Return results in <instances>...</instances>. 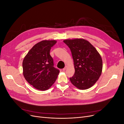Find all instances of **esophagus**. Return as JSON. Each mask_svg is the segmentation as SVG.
I'll return each instance as SVG.
<instances>
[{
  "label": "esophagus",
  "instance_id": "1",
  "mask_svg": "<svg viewBox=\"0 0 124 124\" xmlns=\"http://www.w3.org/2000/svg\"><path fill=\"white\" fill-rule=\"evenodd\" d=\"M67 67H67V66H65V67L64 68H63V69H62V70H63V71H65V70H66L67 69Z\"/></svg>",
  "mask_w": 124,
  "mask_h": 124
}]
</instances>
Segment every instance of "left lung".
Returning a JSON list of instances; mask_svg holds the SVG:
<instances>
[{"label":"left lung","instance_id":"obj_1","mask_svg":"<svg viewBox=\"0 0 124 124\" xmlns=\"http://www.w3.org/2000/svg\"><path fill=\"white\" fill-rule=\"evenodd\" d=\"M63 42L70 48L75 72L70 80L78 88H91L98 80L102 70V60L96 48L84 39H66Z\"/></svg>","mask_w":124,"mask_h":124}]
</instances>
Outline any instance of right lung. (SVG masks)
<instances>
[{
	"label": "right lung",
	"instance_id": "obj_1",
	"mask_svg": "<svg viewBox=\"0 0 124 124\" xmlns=\"http://www.w3.org/2000/svg\"><path fill=\"white\" fill-rule=\"evenodd\" d=\"M57 41L42 40L33 46L23 62V76L28 83L39 91L49 89L57 79L59 70L54 67L50 54Z\"/></svg>",
	"mask_w": 124,
	"mask_h": 124
}]
</instances>
